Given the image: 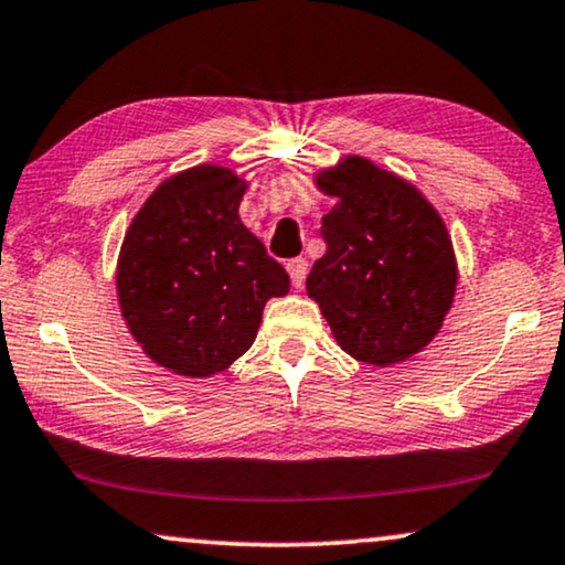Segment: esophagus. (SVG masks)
Returning a JSON list of instances; mask_svg holds the SVG:
<instances>
[{"label": "esophagus", "mask_w": 565, "mask_h": 565, "mask_svg": "<svg viewBox=\"0 0 565 565\" xmlns=\"http://www.w3.org/2000/svg\"><path fill=\"white\" fill-rule=\"evenodd\" d=\"M286 271L291 276V286L294 289H301V284L307 279V260L305 258H291L289 264H286Z\"/></svg>", "instance_id": "esophagus-1"}]
</instances>
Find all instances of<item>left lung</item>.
Returning a JSON list of instances; mask_svg holds the SVG:
<instances>
[{"label": "left lung", "mask_w": 565, "mask_h": 565, "mask_svg": "<svg viewBox=\"0 0 565 565\" xmlns=\"http://www.w3.org/2000/svg\"><path fill=\"white\" fill-rule=\"evenodd\" d=\"M315 186L335 206L322 217L328 250L307 276L309 299L355 361H409L456 299L458 260L440 212L412 181L353 153L315 171Z\"/></svg>", "instance_id": "obj_1"}]
</instances>
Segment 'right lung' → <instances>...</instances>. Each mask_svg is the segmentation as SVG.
Returning a JSON list of instances; mask_svg holds the SVG:
<instances>
[{"label": "right lung", "mask_w": 565, "mask_h": 565, "mask_svg": "<svg viewBox=\"0 0 565 565\" xmlns=\"http://www.w3.org/2000/svg\"><path fill=\"white\" fill-rule=\"evenodd\" d=\"M248 181L220 163L173 173L127 227L115 286L122 320L150 361L184 379L227 371L253 345L289 274L243 225Z\"/></svg>", "instance_id": "right-lung-1"}]
</instances>
